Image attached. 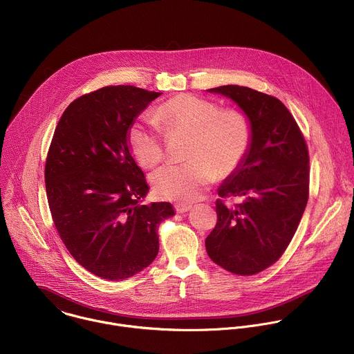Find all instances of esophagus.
<instances>
[{
    "mask_svg": "<svg viewBox=\"0 0 354 354\" xmlns=\"http://www.w3.org/2000/svg\"><path fill=\"white\" fill-rule=\"evenodd\" d=\"M190 209H192V205H187V204H176L175 205L176 213H186L189 212Z\"/></svg>",
    "mask_w": 354,
    "mask_h": 354,
    "instance_id": "obj_1",
    "label": "esophagus"
}]
</instances>
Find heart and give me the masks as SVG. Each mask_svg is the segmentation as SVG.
<instances>
[{
    "label": "heart",
    "mask_w": 354,
    "mask_h": 354,
    "mask_svg": "<svg viewBox=\"0 0 354 354\" xmlns=\"http://www.w3.org/2000/svg\"><path fill=\"white\" fill-rule=\"evenodd\" d=\"M167 134H192L187 162H169L151 175L154 192L179 204L197 201L217 176L234 174L252 146L249 118L236 109H223L211 100L185 94L162 102L154 112ZM162 130L154 120L141 119L129 130V145L143 167L164 157Z\"/></svg>",
    "instance_id": "heart-1"
}]
</instances>
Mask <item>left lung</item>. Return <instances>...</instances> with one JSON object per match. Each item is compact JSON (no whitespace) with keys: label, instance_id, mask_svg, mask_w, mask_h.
Returning <instances> with one entry per match:
<instances>
[{"label":"left lung","instance_id":"8db88e82","mask_svg":"<svg viewBox=\"0 0 354 354\" xmlns=\"http://www.w3.org/2000/svg\"><path fill=\"white\" fill-rule=\"evenodd\" d=\"M235 101L252 123L253 138L241 167L218 189L217 223L205 239L208 256L242 277L282 257L309 198L308 145L295 119L274 95L245 86L209 88ZM241 196L228 206L227 198Z\"/></svg>","mask_w":354,"mask_h":354}]
</instances>
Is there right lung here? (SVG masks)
Masks as SVG:
<instances>
[{
	"instance_id": "add662e5",
	"label": "right lung",
	"mask_w": 354,
	"mask_h": 354,
	"mask_svg": "<svg viewBox=\"0 0 354 354\" xmlns=\"http://www.w3.org/2000/svg\"><path fill=\"white\" fill-rule=\"evenodd\" d=\"M161 93L105 86L73 100L50 142L45 183L56 230L88 272L122 281L158 253L157 228L169 203L141 205L149 192L127 143L134 119Z\"/></svg>"
}]
</instances>
